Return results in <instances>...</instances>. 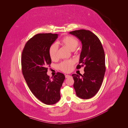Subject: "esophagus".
<instances>
[{
  "label": "esophagus",
  "mask_w": 128,
  "mask_h": 128,
  "mask_svg": "<svg viewBox=\"0 0 128 128\" xmlns=\"http://www.w3.org/2000/svg\"><path fill=\"white\" fill-rule=\"evenodd\" d=\"M65 77H66V78H68L70 77H72V76H71L70 75H65Z\"/></svg>",
  "instance_id": "34e87169"
}]
</instances>
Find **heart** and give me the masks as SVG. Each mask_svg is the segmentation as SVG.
I'll return each mask as SVG.
<instances>
[{"mask_svg": "<svg viewBox=\"0 0 128 128\" xmlns=\"http://www.w3.org/2000/svg\"><path fill=\"white\" fill-rule=\"evenodd\" d=\"M62 43L71 51L74 50L79 44V41L77 38L72 36H67L62 40ZM58 46L57 43L52 44L49 48V55L52 60L57 58V52ZM74 62L72 60H68L62 62L58 66V68L65 72H70L73 68Z\"/></svg>", "mask_w": 128, "mask_h": 128, "instance_id": "obj_1", "label": "heart"}]
</instances>
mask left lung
<instances>
[{"mask_svg": "<svg viewBox=\"0 0 128 128\" xmlns=\"http://www.w3.org/2000/svg\"><path fill=\"white\" fill-rule=\"evenodd\" d=\"M81 42L79 69L85 66L84 73L73 74V87L77 96L82 99H89L99 91L106 72L105 54L98 38L90 30H80L70 32ZM82 65H80L79 64Z\"/></svg>", "mask_w": 128, "mask_h": 128, "instance_id": "8db88e82", "label": "left lung"}]
</instances>
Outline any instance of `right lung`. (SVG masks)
Returning <instances> with one entry per match:
<instances>
[{"instance_id": "1", "label": "right lung", "mask_w": 128, "mask_h": 128, "mask_svg": "<svg viewBox=\"0 0 128 128\" xmlns=\"http://www.w3.org/2000/svg\"><path fill=\"white\" fill-rule=\"evenodd\" d=\"M58 37L51 33L36 34L26 42L21 57L22 72L28 86L36 98L47 105L59 101L65 79L60 72L52 79L47 74L51 63L49 48Z\"/></svg>"}]
</instances>
